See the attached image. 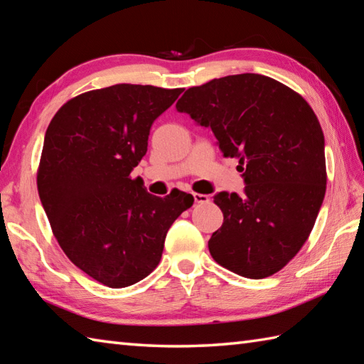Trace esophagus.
<instances>
[{
    "instance_id": "1",
    "label": "esophagus",
    "mask_w": 364,
    "mask_h": 364,
    "mask_svg": "<svg viewBox=\"0 0 364 364\" xmlns=\"http://www.w3.org/2000/svg\"><path fill=\"white\" fill-rule=\"evenodd\" d=\"M194 202L196 203H208L210 202V197H208L206 194H197V192H194Z\"/></svg>"
}]
</instances>
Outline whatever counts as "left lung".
I'll return each instance as SVG.
<instances>
[{"label": "left lung", "instance_id": "1", "mask_svg": "<svg viewBox=\"0 0 364 364\" xmlns=\"http://www.w3.org/2000/svg\"><path fill=\"white\" fill-rule=\"evenodd\" d=\"M176 111L213 129L245 183L244 196H214L223 223L208 242L211 257L253 280L278 272L310 236L326 196V141L310 105L269 76L242 73L188 89Z\"/></svg>", "mask_w": 364, "mask_h": 364}]
</instances>
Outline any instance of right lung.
Listing matches in <instances>:
<instances>
[{
  "label": "right lung",
  "instance_id": "obj_1",
  "mask_svg": "<svg viewBox=\"0 0 364 364\" xmlns=\"http://www.w3.org/2000/svg\"><path fill=\"white\" fill-rule=\"evenodd\" d=\"M183 89L115 84L72 98L45 133L38 197L60 249L109 288L141 282L159 264L170 225L194 203L186 192L151 196L131 172L153 122Z\"/></svg>",
  "mask_w": 364,
  "mask_h": 364
}]
</instances>
